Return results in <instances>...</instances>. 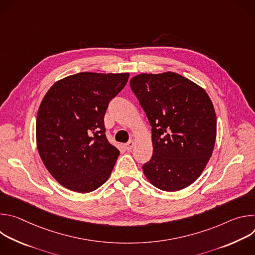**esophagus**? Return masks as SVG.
Listing matches in <instances>:
<instances>
[{
    "label": "esophagus",
    "instance_id": "obj_1",
    "mask_svg": "<svg viewBox=\"0 0 255 255\" xmlns=\"http://www.w3.org/2000/svg\"><path fill=\"white\" fill-rule=\"evenodd\" d=\"M134 145H135L134 141H133V140H131V141H129L128 143H126V144L124 145V147H125V149H126V150L130 151V150L134 147Z\"/></svg>",
    "mask_w": 255,
    "mask_h": 255
}]
</instances>
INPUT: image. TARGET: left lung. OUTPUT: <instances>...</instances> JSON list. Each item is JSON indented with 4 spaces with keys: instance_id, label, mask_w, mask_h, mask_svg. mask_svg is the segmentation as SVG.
<instances>
[{
    "instance_id": "1",
    "label": "left lung",
    "mask_w": 255,
    "mask_h": 255,
    "mask_svg": "<svg viewBox=\"0 0 255 255\" xmlns=\"http://www.w3.org/2000/svg\"><path fill=\"white\" fill-rule=\"evenodd\" d=\"M152 128L153 154L142 169L165 192L183 190L202 174L214 149L217 118L207 92L172 71L130 80Z\"/></svg>"
}]
</instances>
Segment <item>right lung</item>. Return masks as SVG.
I'll list each match as a JSON object with an SVG mask.
<instances>
[{"instance_id": "right-lung-1", "label": "right lung", "mask_w": 255, "mask_h": 255, "mask_svg": "<svg viewBox=\"0 0 255 255\" xmlns=\"http://www.w3.org/2000/svg\"><path fill=\"white\" fill-rule=\"evenodd\" d=\"M128 79V72L84 71L55 82L45 94L36 119V144L62 187L86 194L111 175L120 151L106 137L104 116Z\"/></svg>"}]
</instances>
